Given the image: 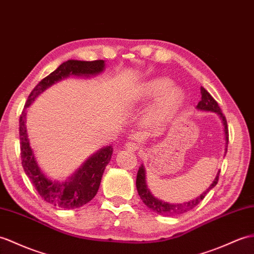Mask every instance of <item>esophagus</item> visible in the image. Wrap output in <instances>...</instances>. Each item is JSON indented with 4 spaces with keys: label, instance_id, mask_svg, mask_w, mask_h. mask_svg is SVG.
Masks as SVG:
<instances>
[{
    "label": "esophagus",
    "instance_id": "esophagus-1",
    "mask_svg": "<svg viewBox=\"0 0 254 254\" xmlns=\"http://www.w3.org/2000/svg\"><path fill=\"white\" fill-rule=\"evenodd\" d=\"M126 149L129 150V151H136L138 150V145L136 143H134V141H127V143H126Z\"/></svg>",
    "mask_w": 254,
    "mask_h": 254
}]
</instances>
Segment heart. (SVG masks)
I'll use <instances>...</instances> for the list:
<instances>
[{"label": "heart", "mask_w": 254, "mask_h": 254, "mask_svg": "<svg viewBox=\"0 0 254 254\" xmlns=\"http://www.w3.org/2000/svg\"><path fill=\"white\" fill-rule=\"evenodd\" d=\"M140 100L156 99V102L148 113V120L155 127H159L167 122L183 102V93L179 87L172 86L170 79L160 76L146 81L137 91Z\"/></svg>", "instance_id": "b5f03b06"}]
</instances>
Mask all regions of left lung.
<instances>
[{
    "label": "left lung",
    "mask_w": 254,
    "mask_h": 254,
    "mask_svg": "<svg viewBox=\"0 0 254 254\" xmlns=\"http://www.w3.org/2000/svg\"><path fill=\"white\" fill-rule=\"evenodd\" d=\"M200 91H201V100L198 103L197 105V109L198 110H202V111H212V113H216L217 115L220 116V118L222 119L223 126H224V133H225V140H226V148H225V152H227V143H228V127H227V121L225 116L223 115L222 110L220 108L219 104H217L216 100L210 95V93L205 90L204 87H200ZM146 171L143 164L139 167L138 172H137V176H136V188L140 199L143 200V202L148 207L150 210H152L157 214H160L163 216H174L178 214H182L185 213V212H188L192 210L194 207L202 201V199L207 196V193L213 188L217 182H219V175H220V171L217 172V175L215 180L213 181V183L210 185V187L205 190L203 193L200 194L199 197H197L196 199L190 200L188 202H184V203H169V202H164L162 200L158 199L156 197H154L149 190V188L147 187L146 184Z\"/></svg>",
    "instance_id": "8db88e82"
}]
</instances>
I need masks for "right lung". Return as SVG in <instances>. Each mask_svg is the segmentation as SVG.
<instances>
[{"label":"right lung","instance_id":"obj_1","mask_svg":"<svg viewBox=\"0 0 254 254\" xmlns=\"http://www.w3.org/2000/svg\"><path fill=\"white\" fill-rule=\"evenodd\" d=\"M104 68V61L82 62L71 60L63 63L55 71L45 76L33 88L30 95L28 96L25 109L20 115L19 138L22 168L42 199L55 207L63 209L80 208L95 197L105 168L109 163L111 155H113V147L106 146L96 154L91 156L66 182L51 181L46 178L38 166L30 144H29L26 129V108L31 105L41 93L56 82L70 75L88 78L91 75L100 73Z\"/></svg>","mask_w":254,"mask_h":254}]
</instances>
